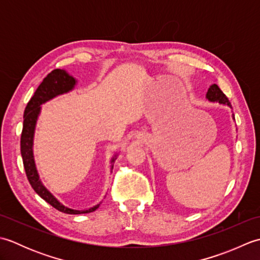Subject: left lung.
Returning <instances> with one entry per match:
<instances>
[{
    "instance_id": "8db88e82",
    "label": "left lung",
    "mask_w": 260,
    "mask_h": 260,
    "mask_svg": "<svg viewBox=\"0 0 260 260\" xmlns=\"http://www.w3.org/2000/svg\"><path fill=\"white\" fill-rule=\"evenodd\" d=\"M206 98L208 99L209 102L227 105V106H229L231 108V104L229 102V99L221 91V89H220V88L218 87V85L213 84V85H211V86L209 87V89L207 91V95H206ZM233 118L235 119V115L234 114H233Z\"/></svg>"
}]
</instances>
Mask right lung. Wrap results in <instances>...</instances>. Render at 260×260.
Wrapping results in <instances>:
<instances>
[{"label":"right lung","mask_w":260,"mask_h":260,"mask_svg":"<svg viewBox=\"0 0 260 260\" xmlns=\"http://www.w3.org/2000/svg\"><path fill=\"white\" fill-rule=\"evenodd\" d=\"M77 85V79L75 77L69 75L64 69H56L51 71L43 81L37 88L35 95L32 96L30 102L27 103L24 115H23V129L21 134V155L23 159L24 170L33 190L36 191L38 196H40L43 200L51 204L53 208H56L59 211L68 214H81L89 213L95 211L101 206L102 202H99L96 206L89 209L77 210L66 207L64 204L60 202L52 193L49 191L39 176L38 170L36 167L35 155H33V139H35V132L39 115L41 113V105L46 104L57 96L63 95L75 89ZM117 158V153L110 159V170H113L115 159Z\"/></svg>","instance_id":"obj_1"}]
</instances>
